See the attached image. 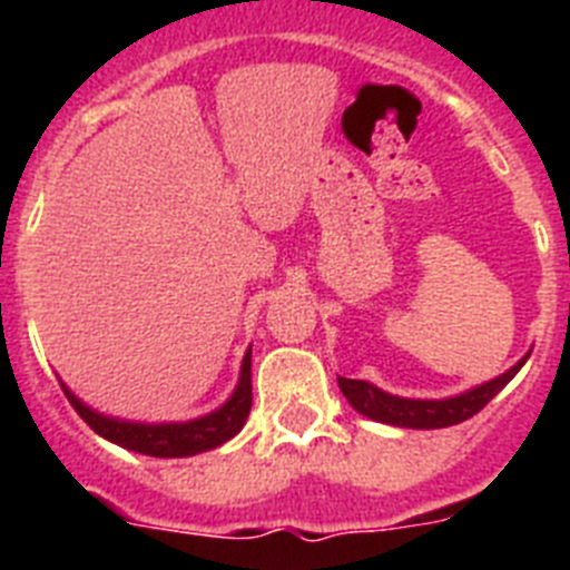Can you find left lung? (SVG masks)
<instances>
[{"label": "left lung", "mask_w": 570, "mask_h": 570, "mask_svg": "<svg viewBox=\"0 0 570 570\" xmlns=\"http://www.w3.org/2000/svg\"><path fill=\"white\" fill-rule=\"evenodd\" d=\"M525 360L528 356H522L511 371H505L497 380L482 382V385L471 387L465 394L448 396V400H405V396L385 394V391H380V387L365 380H345V376H336V380H340V391L345 394V400L362 416H367V420L385 422V425L396 428H422V431H428V428L460 425V422L471 420L473 414H480L482 407L517 376V371L525 365Z\"/></svg>", "instance_id": "left-lung-1"}]
</instances>
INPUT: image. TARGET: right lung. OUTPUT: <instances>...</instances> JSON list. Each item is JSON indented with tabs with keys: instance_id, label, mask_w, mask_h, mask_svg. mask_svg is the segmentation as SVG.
I'll use <instances>...</instances> for the list:
<instances>
[{
	"instance_id": "right-lung-1",
	"label": "right lung",
	"mask_w": 570,
	"mask_h": 570,
	"mask_svg": "<svg viewBox=\"0 0 570 570\" xmlns=\"http://www.w3.org/2000/svg\"><path fill=\"white\" fill-rule=\"evenodd\" d=\"M62 391L68 402L73 405L79 416L88 422L99 436L116 442V445L136 451L145 456H194L210 451V448L223 445L230 436H236L245 425L250 414V402H254V391H250V351L242 360L239 382L230 400L223 407L210 411L208 416L190 422H159V425H145V422H125L114 420V416L97 414L94 407L85 405L79 396L68 391L62 382Z\"/></svg>"
}]
</instances>
